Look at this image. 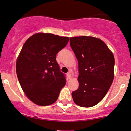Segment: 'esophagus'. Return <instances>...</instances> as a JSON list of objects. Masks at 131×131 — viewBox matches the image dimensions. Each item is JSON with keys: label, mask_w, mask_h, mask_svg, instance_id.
Masks as SVG:
<instances>
[{"label": "esophagus", "mask_w": 131, "mask_h": 131, "mask_svg": "<svg viewBox=\"0 0 131 131\" xmlns=\"http://www.w3.org/2000/svg\"><path fill=\"white\" fill-rule=\"evenodd\" d=\"M67 77H68L69 79H70L72 78V75L71 73L70 72H69L68 73H67Z\"/></svg>", "instance_id": "1"}]
</instances>
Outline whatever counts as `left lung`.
<instances>
[{"mask_svg": "<svg viewBox=\"0 0 131 131\" xmlns=\"http://www.w3.org/2000/svg\"><path fill=\"white\" fill-rule=\"evenodd\" d=\"M79 63V89L72 93L78 106L89 108L105 97L114 79V58L101 39L92 36L70 38Z\"/></svg>", "mask_w": 131, "mask_h": 131, "instance_id": "8db88e82", "label": "left lung"}]
</instances>
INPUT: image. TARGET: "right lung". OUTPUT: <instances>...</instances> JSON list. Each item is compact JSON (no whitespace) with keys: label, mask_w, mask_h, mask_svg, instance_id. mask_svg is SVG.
I'll use <instances>...</instances> for the list:
<instances>
[{"label":"right lung","mask_w":131,"mask_h":131,"mask_svg":"<svg viewBox=\"0 0 131 131\" xmlns=\"http://www.w3.org/2000/svg\"><path fill=\"white\" fill-rule=\"evenodd\" d=\"M69 41V37L38 33L22 47L16 63L17 77L26 96L36 105L53 104L65 86V75L60 70L56 54Z\"/></svg>","instance_id":"right-lung-1"}]
</instances>
